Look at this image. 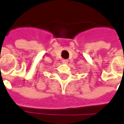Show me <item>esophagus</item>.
<instances>
[{"instance_id": "34e87169", "label": "esophagus", "mask_w": 124, "mask_h": 124, "mask_svg": "<svg viewBox=\"0 0 124 124\" xmlns=\"http://www.w3.org/2000/svg\"><path fill=\"white\" fill-rule=\"evenodd\" d=\"M68 60L66 59H64L62 60V62H63L64 64H67V63H68Z\"/></svg>"}]
</instances>
